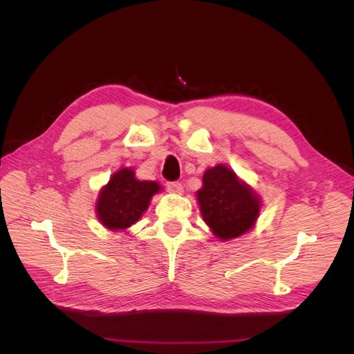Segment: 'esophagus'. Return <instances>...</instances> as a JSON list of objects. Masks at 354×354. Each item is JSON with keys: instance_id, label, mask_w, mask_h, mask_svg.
Instances as JSON below:
<instances>
[{"instance_id": "1", "label": "esophagus", "mask_w": 354, "mask_h": 354, "mask_svg": "<svg viewBox=\"0 0 354 354\" xmlns=\"http://www.w3.org/2000/svg\"><path fill=\"white\" fill-rule=\"evenodd\" d=\"M167 189L168 192H171V194H177V195H180L181 192H183V186H181L180 181H168Z\"/></svg>"}]
</instances>
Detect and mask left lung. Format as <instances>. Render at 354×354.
<instances>
[{"label": "left lung", "instance_id": "left-lung-1", "mask_svg": "<svg viewBox=\"0 0 354 354\" xmlns=\"http://www.w3.org/2000/svg\"><path fill=\"white\" fill-rule=\"evenodd\" d=\"M198 202L203 220L221 241L242 236L260 214V198L229 167L216 165L205 171Z\"/></svg>", "mask_w": 354, "mask_h": 354}]
</instances>
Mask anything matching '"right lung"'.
<instances>
[{
	"mask_svg": "<svg viewBox=\"0 0 354 354\" xmlns=\"http://www.w3.org/2000/svg\"><path fill=\"white\" fill-rule=\"evenodd\" d=\"M159 190L156 181L137 180L131 168H122L100 190L95 212L104 227L125 230L143 216Z\"/></svg>",
	"mask_w": 354,
	"mask_h": 354,
	"instance_id": "right-lung-1",
	"label": "right lung"
}]
</instances>
